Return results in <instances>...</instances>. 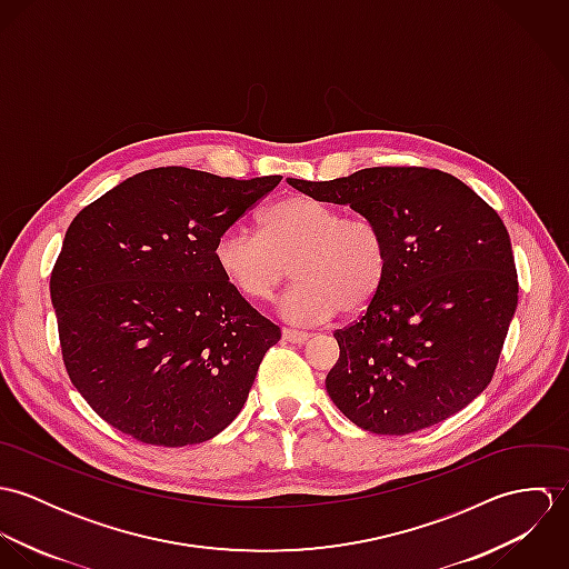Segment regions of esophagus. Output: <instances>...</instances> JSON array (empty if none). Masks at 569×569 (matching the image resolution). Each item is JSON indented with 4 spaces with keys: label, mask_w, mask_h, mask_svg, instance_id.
I'll return each mask as SVG.
<instances>
[{
    "label": "esophagus",
    "mask_w": 569,
    "mask_h": 569,
    "mask_svg": "<svg viewBox=\"0 0 569 569\" xmlns=\"http://www.w3.org/2000/svg\"><path fill=\"white\" fill-rule=\"evenodd\" d=\"M282 337H284L287 341H291V343H305V341H309L311 332L298 330V328H282Z\"/></svg>",
    "instance_id": "1"
}]
</instances>
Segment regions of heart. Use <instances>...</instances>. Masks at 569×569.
Listing matches in <instances>:
<instances>
[{
    "mask_svg": "<svg viewBox=\"0 0 569 569\" xmlns=\"http://www.w3.org/2000/svg\"><path fill=\"white\" fill-rule=\"evenodd\" d=\"M214 260L223 278L251 302H269L293 264L298 282L282 298L280 311L300 325L325 322L339 311H366L390 269L388 243L370 219L343 217L309 194H289L269 206L258 232H223Z\"/></svg>",
    "mask_w": 569,
    "mask_h": 569,
    "instance_id": "heart-1",
    "label": "heart"
}]
</instances>
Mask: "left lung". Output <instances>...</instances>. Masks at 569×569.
I'll use <instances>...</instances> for the list:
<instances>
[{
  "label": "left lung",
  "mask_w": 569,
  "mask_h": 569,
  "mask_svg": "<svg viewBox=\"0 0 569 569\" xmlns=\"http://www.w3.org/2000/svg\"><path fill=\"white\" fill-rule=\"evenodd\" d=\"M350 206L390 251L377 300L335 330L326 390L357 427L406 436L438 425L487 390L517 309V269L499 214L438 168L375 166L330 181L287 179Z\"/></svg>",
  "instance_id": "1"
}]
</instances>
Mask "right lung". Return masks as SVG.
Masks as SVG:
<instances>
[{
    "mask_svg": "<svg viewBox=\"0 0 569 569\" xmlns=\"http://www.w3.org/2000/svg\"><path fill=\"white\" fill-rule=\"evenodd\" d=\"M280 179L151 168L70 223L50 276L63 363L118 431L197 445L243 409L280 328L223 278L214 247Z\"/></svg>",
    "mask_w": 569,
    "mask_h": 569,
    "instance_id": "obj_1",
    "label": "right lung"
}]
</instances>
